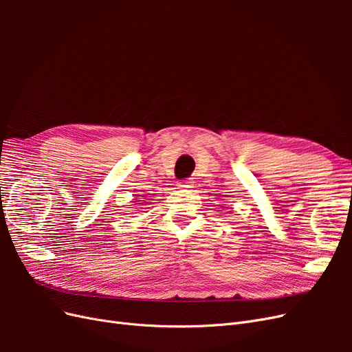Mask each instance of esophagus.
<instances>
[{"mask_svg":"<svg viewBox=\"0 0 352 352\" xmlns=\"http://www.w3.org/2000/svg\"><path fill=\"white\" fill-rule=\"evenodd\" d=\"M179 188H192V180H180Z\"/></svg>","mask_w":352,"mask_h":352,"instance_id":"34e87169","label":"esophagus"}]
</instances>
